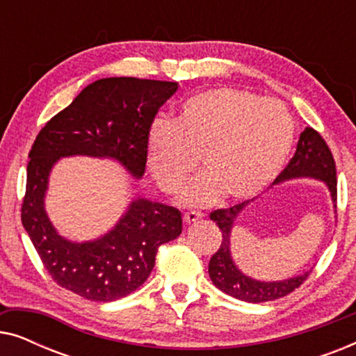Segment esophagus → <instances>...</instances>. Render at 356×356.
<instances>
[{"instance_id":"esophagus-1","label":"esophagus","mask_w":356,"mask_h":356,"mask_svg":"<svg viewBox=\"0 0 356 356\" xmlns=\"http://www.w3.org/2000/svg\"><path fill=\"white\" fill-rule=\"evenodd\" d=\"M202 218V216L199 212H186L183 216V220H184V223H186V225H191V223H196V222H199Z\"/></svg>"}]
</instances>
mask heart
Returning a JSON list of instances; mask_svg holds the SVG:
<instances>
[{
    "mask_svg": "<svg viewBox=\"0 0 356 356\" xmlns=\"http://www.w3.org/2000/svg\"><path fill=\"white\" fill-rule=\"evenodd\" d=\"M295 123L284 104L245 89L218 87L181 106L175 123L159 121L149 136V165L165 193H177L201 159L204 173L184 189L188 206L223 196L243 202L259 196L284 170Z\"/></svg>",
    "mask_w": 356,
    "mask_h": 356,
    "instance_id": "1",
    "label": "heart"
}]
</instances>
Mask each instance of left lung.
I'll use <instances>...</instances> for the list:
<instances>
[{
  "label": "left lung",
  "instance_id": "obj_1",
  "mask_svg": "<svg viewBox=\"0 0 356 356\" xmlns=\"http://www.w3.org/2000/svg\"><path fill=\"white\" fill-rule=\"evenodd\" d=\"M300 178H311L323 181L325 188L329 189L330 199H332L335 209V201H337L335 162L325 140L313 128H306L301 133L293 159L290 160L284 172L275 178V181L272 184H280L284 181H290V179ZM254 199L236 204V206L228 209H217L211 213V220L216 222L222 232V243L216 254L211 257V262H209V277H211L212 284L218 290L233 296V298L248 301V303H262V301H272L291 293L306 280L309 270L284 280H257L254 277L246 275L236 266L232 256L230 245L233 225L236 223L240 213Z\"/></svg>",
  "mask_w": 356,
  "mask_h": 356
}]
</instances>
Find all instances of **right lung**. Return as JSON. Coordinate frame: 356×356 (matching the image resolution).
<instances>
[{
  "mask_svg": "<svg viewBox=\"0 0 356 356\" xmlns=\"http://www.w3.org/2000/svg\"><path fill=\"white\" fill-rule=\"evenodd\" d=\"M178 82L106 77L87 86L38 133L27 165L22 225L53 280L90 301H115L147 280L159 246L179 236L181 212L136 196L120 220L95 240L72 241L58 233L45 211L50 173L65 157L108 159L140 179L149 133Z\"/></svg>",
  "mask_w": 356,
  "mask_h": 356,
  "instance_id": "right-lung-1",
  "label": "right lung"
}]
</instances>
